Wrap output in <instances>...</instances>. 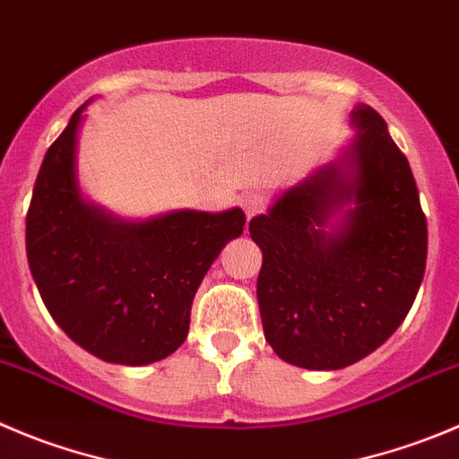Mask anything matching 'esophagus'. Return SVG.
I'll use <instances>...</instances> for the list:
<instances>
[{"mask_svg":"<svg viewBox=\"0 0 459 459\" xmlns=\"http://www.w3.org/2000/svg\"><path fill=\"white\" fill-rule=\"evenodd\" d=\"M265 203H268V200H265V195L264 194H256V191H252V194L243 195L241 204H243V212H246L247 221H252V218H255V216H259V213L265 209Z\"/></svg>","mask_w":459,"mask_h":459,"instance_id":"obj_1","label":"esophagus"}]
</instances>
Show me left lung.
<instances>
[{"label":"left lung","instance_id":"8db88e82","mask_svg":"<svg viewBox=\"0 0 459 459\" xmlns=\"http://www.w3.org/2000/svg\"><path fill=\"white\" fill-rule=\"evenodd\" d=\"M351 178L335 164L288 189L250 221L264 252L256 299L281 360L340 369L381 347L408 316L429 252L426 216L403 152L374 108L351 112ZM357 207L338 238L321 225L338 202Z\"/></svg>","mask_w":459,"mask_h":459}]
</instances>
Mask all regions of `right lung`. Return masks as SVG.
I'll list each match as a JSON object with an SVG mask.
<instances>
[{"mask_svg": "<svg viewBox=\"0 0 459 459\" xmlns=\"http://www.w3.org/2000/svg\"><path fill=\"white\" fill-rule=\"evenodd\" d=\"M85 106L42 160L26 212L29 268L74 342L108 363H155L186 340L195 290L243 234L246 213L176 212L134 225L82 203L74 155Z\"/></svg>", "mask_w": 459, "mask_h": 459, "instance_id": "right-lung-1", "label": "right lung"}]
</instances>
